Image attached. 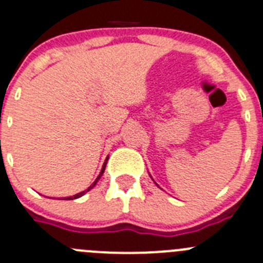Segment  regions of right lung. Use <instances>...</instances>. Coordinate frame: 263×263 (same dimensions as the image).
Masks as SVG:
<instances>
[{
  "label": "right lung",
  "mask_w": 263,
  "mask_h": 263,
  "mask_svg": "<svg viewBox=\"0 0 263 263\" xmlns=\"http://www.w3.org/2000/svg\"><path fill=\"white\" fill-rule=\"evenodd\" d=\"M105 164H107V160H105V163H104V164H103L102 172H100V175L98 176V179L95 180V182H93V184L91 185V186H88V189H86V190H84V192H81V193H78V194H76V196H73V197H67V198H64V199H76V198H79V197H82V196H83L84 193H87L88 190H90V189H92V187L95 186V185H96V182L99 181V179H100V177H102V176H103V173H104V170H105Z\"/></svg>",
  "instance_id": "right-lung-1"
}]
</instances>
